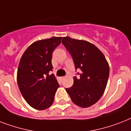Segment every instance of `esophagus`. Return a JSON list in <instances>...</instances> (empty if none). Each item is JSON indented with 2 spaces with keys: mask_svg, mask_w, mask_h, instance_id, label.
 <instances>
[{
  "mask_svg": "<svg viewBox=\"0 0 131 131\" xmlns=\"http://www.w3.org/2000/svg\"><path fill=\"white\" fill-rule=\"evenodd\" d=\"M64 78H65V77H60V80H63Z\"/></svg>",
  "mask_w": 131,
  "mask_h": 131,
  "instance_id": "34e87169",
  "label": "esophagus"
}]
</instances>
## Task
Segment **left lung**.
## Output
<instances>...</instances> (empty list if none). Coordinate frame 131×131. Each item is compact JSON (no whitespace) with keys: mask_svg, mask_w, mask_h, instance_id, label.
Wrapping results in <instances>:
<instances>
[{"mask_svg":"<svg viewBox=\"0 0 131 131\" xmlns=\"http://www.w3.org/2000/svg\"><path fill=\"white\" fill-rule=\"evenodd\" d=\"M62 43L72 56L75 69H81L79 77L66 91L72 102L88 108L102 96L108 83L110 68L103 53L95 45L85 40L64 37Z\"/></svg>","mask_w":131,"mask_h":131,"instance_id":"1","label":"left lung"}]
</instances>
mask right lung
I'll return each mask as SVG.
<instances>
[{"instance_id": "1", "label": "right lung", "mask_w": 131, "mask_h": 131, "mask_svg": "<svg viewBox=\"0 0 131 131\" xmlns=\"http://www.w3.org/2000/svg\"><path fill=\"white\" fill-rule=\"evenodd\" d=\"M62 37H52L31 43L20 60L17 80L23 98L36 110H43L52 104L59 87L52 71L53 51L61 42Z\"/></svg>"}]
</instances>
